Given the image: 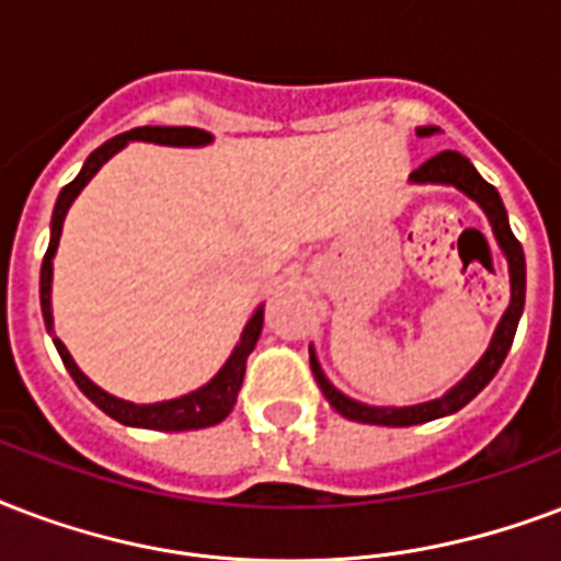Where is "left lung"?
<instances>
[{
	"label": "left lung",
	"instance_id": "8db88e82",
	"mask_svg": "<svg viewBox=\"0 0 561 561\" xmlns=\"http://www.w3.org/2000/svg\"><path fill=\"white\" fill-rule=\"evenodd\" d=\"M435 128L426 126L421 128V135H433ZM412 182H442V185H456L459 191L477 199L482 205V211L489 214L491 229L497 234L500 250L506 252L508 259V273H512V302H508L506 314L500 320L497 332H494V341H491L489 353L480 358V365L473 367L465 379H461L450 394H444L442 400H433V403L409 405V409H374V405H362L356 400H350L341 391H335L329 379L320 370L318 358L311 353V374L318 379L320 391L327 394L329 405L335 409L337 414H344L350 421L358 423H376V426H414V423L435 421V417H444V414L459 412L461 405H468L473 397L480 394L482 388L494 379V374L503 365L512 341H515V329H518L520 311H524V290H527V264H524V250H520V241L512 234L506 220V208L500 203V194L494 191V185H489L485 179L473 170L468 158L453 152V149H444L438 156H433L430 161H423L417 170L412 173Z\"/></svg>",
	"mask_w": 561,
	"mask_h": 561
}]
</instances>
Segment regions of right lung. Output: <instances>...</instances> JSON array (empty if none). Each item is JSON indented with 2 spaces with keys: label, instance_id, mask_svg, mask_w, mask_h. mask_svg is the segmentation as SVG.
<instances>
[{
  "label": "right lung",
  "instance_id": "add662e5",
  "mask_svg": "<svg viewBox=\"0 0 561 561\" xmlns=\"http://www.w3.org/2000/svg\"><path fill=\"white\" fill-rule=\"evenodd\" d=\"M128 140H152V144H167V147H199V144H208L211 135L203 131V128L194 126H140L131 128V131H123L117 138H111L108 144H102L100 149H93L91 158L84 161L81 173L72 179L70 185L61 187L58 194V203H55L53 211V238H49V247H46V255H43L41 264V309L43 320H46V329H53V309H49V294H53V255L58 250V238H61L64 217H67V208L79 196V191L93 179V173L100 170L105 161H108L117 149H123ZM264 311L259 309L250 318L247 329H243L241 344L234 347V353L229 356V362L224 365V370L214 376L211 382L203 385L194 394L179 397V400H167V403H149V405H135L126 403V400H117V397L105 394L102 388L81 374L72 356L67 353L58 337H53L55 347H58V356H61L64 367L70 370L72 382L79 385L81 394L88 397L93 405H100L102 412L114 417V421L126 423V426H140V430H161V433H185V430H205V426H214L220 423L226 414L232 412L234 400H238V391H241L243 370H247V358H250L255 341L262 335Z\"/></svg>",
  "mask_w": 561,
  "mask_h": 561
}]
</instances>
